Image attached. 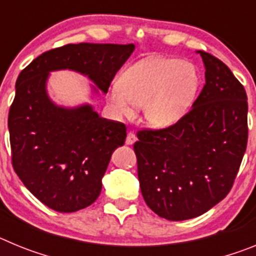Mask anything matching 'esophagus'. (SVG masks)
<instances>
[{
	"mask_svg": "<svg viewBox=\"0 0 256 256\" xmlns=\"http://www.w3.org/2000/svg\"><path fill=\"white\" fill-rule=\"evenodd\" d=\"M136 140H137V137H136L134 133L130 132L128 134H126V144H133L136 142Z\"/></svg>",
	"mask_w": 256,
	"mask_h": 256,
	"instance_id": "1",
	"label": "esophagus"
}]
</instances>
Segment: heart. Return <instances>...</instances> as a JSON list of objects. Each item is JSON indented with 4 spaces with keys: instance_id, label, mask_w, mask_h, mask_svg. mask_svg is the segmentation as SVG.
Masks as SVG:
<instances>
[{
    "instance_id": "heart-1",
    "label": "heart",
    "mask_w": 256,
    "mask_h": 256,
    "mask_svg": "<svg viewBox=\"0 0 256 256\" xmlns=\"http://www.w3.org/2000/svg\"><path fill=\"white\" fill-rule=\"evenodd\" d=\"M198 87L195 66L178 58L142 60L114 83L110 91L112 108L130 116L136 106H144V119L156 128L177 123L188 110Z\"/></svg>"
}]
</instances>
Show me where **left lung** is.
Returning a JSON list of instances; mask_svg holds the SVG:
<instances>
[{
	"label": "left lung",
	"instance_id": "1",
	"mask_svg": "<svg viewBox=\"0 0 256 256\" xmlns=\"http://www.w3.org/2000/svg\"><path fill=\"white\" fill-rule=\"evenodd\" d=\"M205 84L190 112L133 144L142 196L168 220L204 214L230 194L248 146V96L230 68L198 51Z\"/></svg>",
	"mask_w": 256,
	"mask_h": 256
}]
</instances>
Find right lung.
I'll return each mask as SVG.
<instances>
[{"label":"right lung","mask_w":256,"mask_h":256,"mask_svg":"<svg viewBox=\"0 0 256 256\" xmlns=\"http://www.w3.org/2000/svg\"><path fill=\"white\" fill-rule=\"evenodd\" d=\"M133 50V44H65L44 52L18 76L8 112L11 162L24 186L52 210L73 212L94 204L126 128L98 116L90 105H54L46 94L48 73L76 70L108 92Z\"/></svg>","instance_id":"add662e5"}]
</instances>
